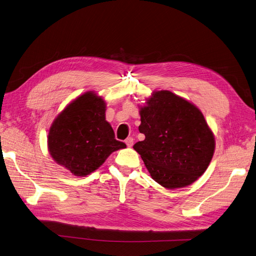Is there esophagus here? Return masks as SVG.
I'll list each match as a JSON object with an SVG mask.
<instances>
[{
  "label": "esophagus",
  "mask_w": 256,
  "mask_h": 256,
  "mask_svg": "<svg viewBox=\"0 0 256 256\" xmlns=\"http://www.w3.org/2000/svg\"><path fill=\"white\" fill-rule=\"evenodd\" d=\"M133 142H134V140H133L132 138H128L125 140V142H126V144L128 146V147H132V146H133Z\"/></svg>",
  "instance_id": "esophagus-1"
}]
</instances>
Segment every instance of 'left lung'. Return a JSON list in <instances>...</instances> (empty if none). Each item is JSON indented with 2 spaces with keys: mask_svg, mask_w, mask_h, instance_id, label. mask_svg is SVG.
<instances>
[{
  "mask_svg": "<svg viewBox=\"0 0 256 256\" xmlns=\"http://www.w3.org/2000/svg\"><path fill=\"white\" fill-rule=\"evenodd\" d=\"M146 103L140 107L138 127L146 138L133 149L164 188L192 184L206 171L216 147L202 112L168 90L154 92Z\"/></svg>",
  "mask_w": 256,
  "mask_h": 256,
  "instance_id": "obj_1",
  "label": "left lung"
}]
</instances>
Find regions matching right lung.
Instances as JSON below:
<instances>
[{"label":"right lung","instance_id":"right-lung-1","mask_svg":"<svg viewBox=\"0 0 256 256\" xmlns=\"http://www.w3.org/2000/svg\"><path fill=\"white\" fill-rule=\"evenodd\" d=\"M106 104L101 96L88 92L54 120L48 136V148L53 160L75 176L96 171L112 152L126 148L114 138L105 120Z\"/></svg>","mask_w":256,"mask_h":256}]
</instances>
